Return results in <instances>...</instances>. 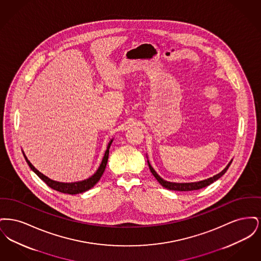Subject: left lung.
<instances>
[{
	"mask_svg": "<svg viewBox=\"0 0 261 261\" xmlns=\"http://www.w3.org/2000/svg\"><path fill=\"white\" fill-rule=\"evenodd\" d=\"M148 163H149L150 172L155 177V179L159 181V183H160L162 187H164L165 189H167V190H172V191H194V190H199V189H202V188H204V187L208 186V185H211V183H213L214 181H216L217 179H219V178L227 171V169L229 168V166H230V164L232 163V162H229V164L225 167V169L222 170L220 173H218L217 175H214L213 177L208 178V179H206V180L199 181V182H194V183H171V182H167V181L163 180L162 178H161V177L159 176V174L156 173V172L154 171V169L150 166L149 162H148Z\"/></svg>",
	"mask_w": 261,
	"mask_h": 261,
	"instance_id": "left-lung-1",
	"label": "left lung"
}]
</instances>
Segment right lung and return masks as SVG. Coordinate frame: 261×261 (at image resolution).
<instances>
[{"label": "right lung", "instance_id": "right-lung-1", "mask_svg": "<svg viewBox=\"0 0 261 261\" xmlns=\"http://www.w3.org/2000/svg\"><path fill=\"white\" fill-rule=\"evenodd\" d=\"M112 140L109 143V146H108V149L105 152V156L101 161V163L99 165V169L97 170V172L94 174L92 177H90L87 180H84V181H81V182H75V183H61V182H56V181H53L50 180V178H48L47 176H45L44 174L39 172L37 169L30 163V162L27 160V158L25 156V161L28 163L29 167L37 174L38 177L40 179H42L48 186L58 191V192H61L63 194H69V195H75V194H80V193H83V192H86L89 189H91L92 187L95 186L101 175L103 173L105 169H106V166H107V163H108V160H109V153H110V148H111V145H112Z\"/></svg>", "mask_w": 261, "mask_h": 261}]
</instances>
